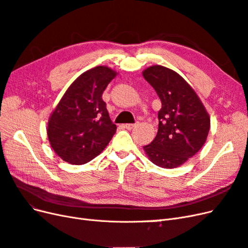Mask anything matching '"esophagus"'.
<instances>
[{
  "instance_id": "1",
  "label": "esophagus",
  "mask_w": 248,
  "mask_h": 248,
  "mask_svg": "<svg viewBox=\"0 0 248 248\" xmlns=\"http://www.w3.org/2000/svg\"><path fill=\"white\" fill-rule=\"evenodd\" d=\"M139 125V123H133V124H125V127L127 129H132V128H134V127L136 126H138Z\"/></svg>"
}]
</instances>
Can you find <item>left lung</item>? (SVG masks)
I'll list each match as a JSON object with an SVG mask.
<instances>
[{
  "mask_svg": "<svg viewBox=\"0 0 248 248\" xmlns=\"http://www.w3.org/2000/svg\"><path fill=\"white\" fill-rule=\"evenodd\" d=\"M142 77L161 101L158 131L144 150L156 166L174 169L198 153L210 130V118L197 93L174 70L160 65L142 71Z\"/></svg>",
  "mask_w": 248,
  "mask_h": 248,
  "instance_id": "obj_1",
  "label": "left lung"
}]
</instances>
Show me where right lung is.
<instances>
[{"label": "right lung", "mask_w": 248, "mask_h": 248, "mask_svg": "<svg viewBox=\"0 0 248 248\" xmlns=\"http://www.w3.org/2000/svg\"><path fill=\"white\" fill-rule=\"evenodd\" d=\"M117 72L97 66L74 80L50 115L47 137L58 156L85 164L106 148L117 126L111 122L102 93Z\"/></svg>", "instance_id": "obj_1"}]
</instances>
